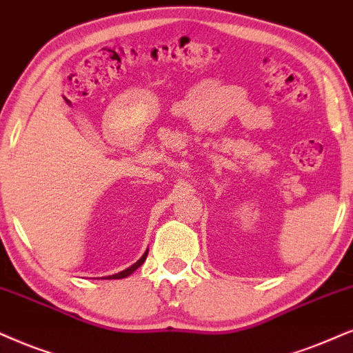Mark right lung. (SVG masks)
Here are the masks:
<instances>
[{
	"instance_id": "1",
	"label": "right lung",
	"mask_w": 353,
	"mask_h": 353,
	"mask_svg": "<svg viewBox=\"0 0 353 353\" xmlns=\"http://www.w3.org/2000/svg\"><path fill=\"white\" fill-rule=\"evenodd\" d=\"M146 256H148V251H146L143 256H141L140 259H138V261L135 262V264L133 265H130L128 267V269H125V270H122V272H119V274H114V275H109V276H105L107 280H117V279H125V276H128V275H132L133 272H135L138 267H140L141 264H143L145 262V259H146Z\"/></svg>"
}]
</instances>
